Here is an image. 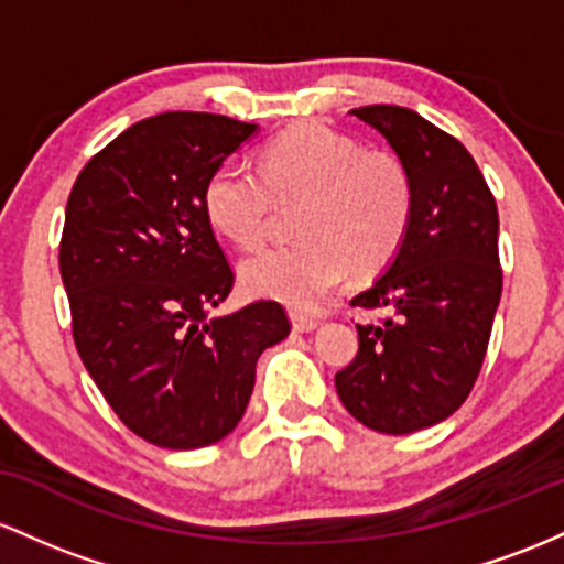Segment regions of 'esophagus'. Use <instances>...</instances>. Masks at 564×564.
Returning a JSON list of instances; mask_svg holds the SVG:
<instances>
[{
  "instance_id": "1",
  "label": "esophagus",
  "mask_w": 564,
  "mask_h": 564,
  "mask_svg": "<svg viewBox=\"0 0 564 564\" xmlns=\"http://www.w3.org/2000/svg\"><path fill=\"white\" fill-rule=\"evenodd\" d=\"M290 322H293V330L295 333H312V330H316V319H312V316H306V314L293 312V314H290Z\"/></svg>"
}]
</instances>
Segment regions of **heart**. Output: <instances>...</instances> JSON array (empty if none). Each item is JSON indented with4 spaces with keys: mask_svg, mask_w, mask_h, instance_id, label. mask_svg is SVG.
I'll return each instance as SVG.
<instances>
[{
    "mask_svg": "<svg viewBox=\"0 0 564 564\" xmlns=\"http://www.w3.org/2000/svg\"><path fill=\"white\" fill-rule=\"evenodd\" d=\"M276 205H299L293 248H265L239 263L252 299L314 308L346 280L378 274L408 237L415 186L408 164L389 151H365L327 124L301 122L261 151V175L237 162L213 170L202 210L215 234L250 250Z\"/></svg>",
    "mask_w": 564,
    "mask_h": 564,
    "instance_id": "1",
    "label": "heart"
}]
</instances>
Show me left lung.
I'll return each instance as SVG.
<instances>
[{
    "label": "left lung",
    "mask_w": 564,
    "mask_h": 564,
    "mask_svg": "<svg viewBox=\"0 0 564 564\" xmlns=\"http://www.w3.org/2000/svg\"><path fill=\"white\" fill-rule=\"evenodd\" d=\"M408 164L415 210L400 252L351 306L378 308L357 325L359 351L335 376L340 402L381 434H413L451 419L482 367L501 301L498 210L464 143L404 106L349 111Z\"/></svg>",
    "instance_id": "1"
}]
</instances>
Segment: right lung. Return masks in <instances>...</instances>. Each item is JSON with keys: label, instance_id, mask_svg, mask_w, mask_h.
I'll list each match as a JSON object with an SVG mask.
<instances>
[{"label": "right lung", "instance_id": "1", "mask_svg": "<svg viewBox=\"0 0 564 564\" xmlns=\"http://www.w3.org/2000/svg\"><path fill=\"white\" fill-rule=\"evenodd\" d=\"M256 132L202 111L141 119L85 164L66 205L58 263L82 362L124 426L167 451L231 434L258 357L290 333L276 301L210 316L234 274L202 192Z\"/></svg>", "mask_w": 564, "mask_h": 564}]
</instances>
